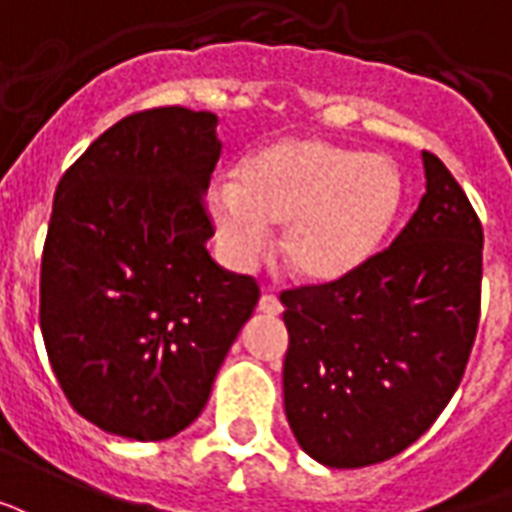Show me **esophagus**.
Wrapping results in <instances>:
<instances>
[{
    "label": "esophagus",
    "mask_w": 512,
    "mask_h": 512,
    "mask_svg": "<svg viewBox=\"0 0 512 512\" xmlns=\"http://www.w3.org/2000/svg\"><path fill=\"white\" fill-rule=\"evenodd\" d=\"M259 311L267 313V316H278V313L283 311V305H281V300L275 297V294H261Z\"/></svg>",
    "instance_id": "1"
}]
</instances>
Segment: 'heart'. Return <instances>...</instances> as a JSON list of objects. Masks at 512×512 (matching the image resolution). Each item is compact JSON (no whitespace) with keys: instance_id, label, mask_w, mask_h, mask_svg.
I'll return each instance as SVG.
<instances>
[{"instance_id":"heart-1","label":"heart","mask_w":512,"mask_h":512,"mask_svg":"<svg viewBox=\"0 0 512 512\" xmlns=\"http://www.w3.org/2000/svg\"><path fill=\"white\" fill-rule=\"evenodd\" d=\"M404 182L393 160L322 138H281L210 190L226 251L251 261L283 223L281 248L300 278L335 281L363 267L398 220Z\"/></svg>"}]
</instances>
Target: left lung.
<instances>
[{
  "mask_svg": "<svg viewBox=\"0 0 512 512\" xmlns=\"http://www.w3.org/2000/svg\"><path fill=\"white\" fill-rule=\"evenodd\" d=\"M390 248L343 278L283 289V409L305 453L335 469L417 442L464 379L480 322L483 226L434 152Z\"/></svg>",
  "mask_w": 512,
  "mask_h": 512,
  "instance_id": "1",
  "label": "left lung"
}]
</instances>
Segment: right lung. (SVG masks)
Wrapping results in <instances>:
<instances>
[{
	"mask_svg": "<svg viewBox=\"0 0 512 512\" xmlns=\"http://www.w3.org/2000/svg\"><path fill=\"white\" fill-rule=\"evenodd\" d=\"M218 117L163 106L95 138L62 174L40 259V330L62 393L108 434L188 428L251 319L259 283L223 270L204 190Z\"/></svg>",
	"mask_w": 512,
	"mask_h": 512,
	"instance_id": "obj_1",
	"label": "right lung"
}]
</instances>
